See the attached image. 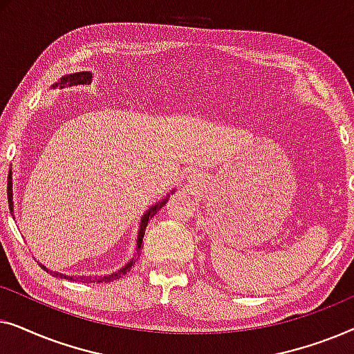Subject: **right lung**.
Masks as SVG:
<instances>
[{"mask_svg": "<svg viewBox=\"0 0 354 354\" xmlns=\"http://www.w3.org/2000/svg\"><path fill=\"white\" fill-rule=\"evenodd\" d=\"M91 80H93V74L88 71H82V72H75V74H67L64 77H61L59 80L55 82V84L51 85V88H71V86H77V85H88L91 84ZM174 193V190L171 193H167L166 198H162V200H159L158 203H154V205L147 209V212L142 216V219H140V225H138V235H137V246H135V254L133 258L129 261L127 264L124 266V268H120L119 270H115L113 274H106V275H95V277H91V275H66V274H61V272H56V270L53 269H48L46 266L40 264L43 269H46V272H50L51 275H55V277H59V279H66V280H79V282H113V280H118L119 277H122L124 274H127L130 268H132L135 259L140 256V248H142V243H143V236H145V229H147L148 225V221L151 219V217L156 214V212L161 209V207L166 205V201L169 200V196H171ZM8 203H9V209H11V214L14 216V201H12V171H9V177H8ZM16 219V217H14Z\"/></svg>", "mask_w": 354, "mask_h": 354, "instance_id": "right-lung-1", "label": "right lung"}]
</instances>
